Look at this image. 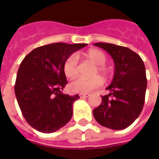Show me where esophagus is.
<instances>
[{"instance_id": "obj_1", "label": "esophagus", "mask_w": 159, "mask_h": 159, "mask_svg": "<svg viewBox=\"0 0 159 159\" xmlns=\"http://www.w3.org/2000/svg\"><path fill=\"white\" fill-rule=\"evenodd\" d=\"M88 96H89V94H87V93H81V94H79V97L81 98H85V97H87Z\"/></svg>"}]
</instances>
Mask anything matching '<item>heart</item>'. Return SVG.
<instances>
[{
	"instance_id": "obj_1",
	"label": "heart",
	"mask_w": 159,
	"mask_h": 159,
	"mask_svg": "<svg viewBox=\"0 0 159 159\" xmlns=\"http://www.w3.org/2000/svg\"><path fill=\"white\" fill-rule=\"evenodd\" d=\"M84 57L91 61L93 64L97 65L93 74L99 73L103 77H106L108 75L109 69L105 66L106 56L103 52L98 49H91L84 53ZM63 72L65 76L69 79H73L77 76V60L74 55H71L65 60L63 63ZM102 84V79L100 77H94L90 79L79 77L70 84L69 88L71 92L75 93H87L101 87Z\"/></svg>"
}]
</instances>
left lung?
<instances>
[{"label":"left lung","mask_w":159,"mask_h":159,"mask_svg":"<svg viewBox=\"0 0 159 159\" xmlns=\"http://www.w3.org/2000/svg\"><path fill=\"white\" fill-rule=\"evenodd\" d=\"M113 58L115 71L112 82L102 97V103L93 110L101 125L120 130L127 128L140 115L145 99L147 78L143 60L129 48L112 43H96Z\"/></svg>","instance_id":"left-lung-1"}]
</instances>
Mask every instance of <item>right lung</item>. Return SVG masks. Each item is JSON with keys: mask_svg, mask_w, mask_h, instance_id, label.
Wrapping results in <instances>:
<instances>
[{"mask_svg": "<svg viewBox=\"0 0 159 159\" xmlns=\"http://www.w3.org/2000/svg\"><path fill=\"white\" fill-rule=\"evenodd\" d=\"M87 43H50L26 55L17 72L15 93L27 123L42 133H53L72 116V105L78 95L62 93L67 83L63 63Z\"/></svg>", "mask_w": 159, "mask_h": 159, "instance_id": "obj_1", "label": "right lung"}]
</instances>
